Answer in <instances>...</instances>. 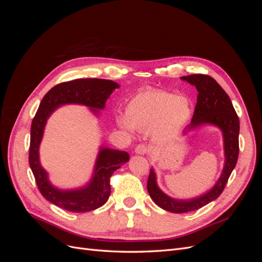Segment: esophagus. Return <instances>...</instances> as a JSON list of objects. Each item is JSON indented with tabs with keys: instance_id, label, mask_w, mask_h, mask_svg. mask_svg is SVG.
I'll return each instance as SVG.
<instances>
[{
	"instance_id": "1",
	"label": "esophagus",
	"mask_w": 262,
	"mask_h": 262,
	"mask_svg": "<svg viewBox=\"0 0 262 262\" xmlns=\"http://www.w3.org/2000/svg\"><path fill=\"white\" fill-rule=\"evenodd\" d=\"M148 152V147L145 144H139L136 147V153L140 154V155H144Z\"/></svg>"
}]
</instances>
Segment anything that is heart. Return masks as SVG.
Instances as JSON below:
<instances>
[{
    "label": "heart",
    "mask_w": 262,
    "mask_h": 262,
    "mask_svg": "<svg viewBox=\"0 0 262 262\" xmlns=\"http://www.w3.org/2000/svg\"><path fill=\"white\" fill-rule=\"evenodd\" d=\"M193 114L192 102L185 95L163 90H145L138 93L125 107V118H118V124L131 132L152 131L157 141H168L185 128Z\"/></svg>",
    "instance_id": "1"
}]
</instances>
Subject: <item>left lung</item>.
I'll list each match as a JSON object with an SVG mask.
<instances>
[{
	"instance_id": "8db88e82",
	"label": "left lung",
	"mask_w": 262,
	"mask_h": 262,
	"mask_svg": "<svg viewBox=\"0 0 262 262\" xmlns=\"http://www.w3.org/2000/svg\"><path fill=\"white\" fill-rule=\"evenodd\" d=\"M180 78L195 86L198 91L196 105L192 120L184 131V134L205 124L217 126L223 134L225 162L216 184L208 192L188 200L173 199L164 193L157 185L154 169L150 168L147 180V191L149 196L158 207L172 213L194 211L217 199L220 194L223 192L226 182L235 168L239 153V119L237 117L232 101L225 91L209 75L192 74Z\"/></svg>"
}]
</instances>
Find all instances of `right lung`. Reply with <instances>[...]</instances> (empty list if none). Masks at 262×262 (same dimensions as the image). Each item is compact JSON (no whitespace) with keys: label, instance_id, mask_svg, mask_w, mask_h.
Segmentation results:
<instances>
[{"label":"right lung","instance_id":"obj_1","mask_svg":"<svg viewBox=\"0 0 262 262\" xmlns=\"http://www.w3.org/2000/svg\"><path fill=\"white\" fill-rule=\"evenodd\" d=\"M120 85L110 80L101 78H78L55 85L47 93L35 118L31 122L29 165L33 171L39 191L43 198L57 207L71 212H89L104 205L110 195V177L115 170L129 161V154L100 146L95 163L93 177L84 187L63 190L54 187L48 177V172L39 160V147L43 137L45 126L54 110L63 105L77 104L89 107L98 116L99 110L105 108L110 95Z\"/></svg>","mask_w":262,"mask_h":262}]
</instances>
